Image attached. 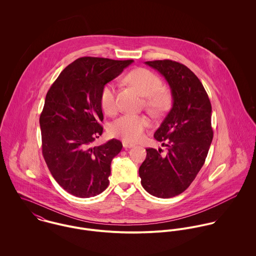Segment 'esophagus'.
Returning a JSON list of instances; mask_svg holds the SVG:
<instances>
[{
  "instance_id": "obj_1",
  "label": "esophagus",
  "mask_w": 256,
  "mask_h": 256,
  "mask_svg": "<svg viewBox=\"0 0 256 256\" xmlns=\"http://www.w3.org/2000/svg\"><path fill=\"white\" fill-rule=\"evenodd\" d=\"M122 145H123L124 148H133V146H134L133 144H131V143H128V142H125V141L122 143Z\"/></svg>"
}]
</instances>
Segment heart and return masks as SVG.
Listing matches in <instances>:
<instances>
[{
    "label": "heart",
    "instance_id": "b5f03b06",
    "mask_svg": "<svg viewBox=\"0 0 256 256\" xmlns=\"http://www.w3.org/2000/svg\"><path fill=\"white\" fill-rule=\"evenodd\" d=\"M126 80L135 86L139 92L146 96L145 106L156 116L166 112L172 104L170 92L162 88V82L158 76L145 68H138L126 76ZM102 110L108 114L117 110L116 86L113 82L106 84L100 94ZM150 120L145 115L124 114L110 124V135L128 143H136L143 139Z\"/></svg>",
    "mask_w": 256,
    "mask_h": 256
}]
</instances>
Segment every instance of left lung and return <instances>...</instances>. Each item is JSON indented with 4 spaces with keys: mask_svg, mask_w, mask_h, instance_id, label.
<instances>
[{
    "mask_svg": "<svg viewBox=\"0 0 256 256\" xmlns=\"http://www.w3.org/2000/svg\"><path fill=\"white\" fill-rule=\"evenodd\" d=\"M146 64L164 76L174 104L154 135L168 152L146 148L139 176L150 195L170 198L189 187L205 162L213 140L212 106L202 82L185 65L172 60Z\"/></svg>",
    "mask_w": 256,
    "mask_h": 256,
    "instance_id": "obj_1",
    "label": "left lung"
}]
</instances>
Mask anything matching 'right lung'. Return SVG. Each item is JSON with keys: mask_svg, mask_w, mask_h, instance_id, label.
<instances>
[{"mask_svg": "<svg viewBox=\"0 0 256 256\" xmlns=\"http://www.w3.org/2000/svg\"><path fill=\"white\" fill-rule=\"evenodd\" d=\"M132 62L78 58L61 72L46 94L39 118L42 154L54 180L74 196L94 197L110 184L111 160L122 143L112 139L92 146L104 132L100 94Z\"/></svg>", "mask_w": 256, "mask_h": 256, "instance_id": "right-lung-1", "label": "right lung"}]
</instances>
